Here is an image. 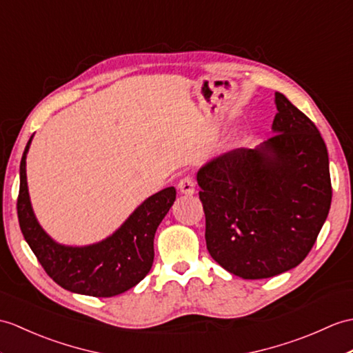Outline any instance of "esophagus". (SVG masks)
<instances>
[{
    "label": "esophagus",
    "mask_w": 353,
    "mask_h": 353,
    "mask_svg": "<svg viewBox=\"0 0 353 353\" xmlns=\"http://www.w3.org/2000/svg\"><path fill=\"white\" fill-rule=\"evenodd\" d=\"M180 192L185 195H192L195 192V180L191 176H185L183 179H180V182L177 185Z\"/></svg>",
    "instance_id": "1"
}]
</instances>
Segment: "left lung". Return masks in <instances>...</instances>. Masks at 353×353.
Masks as SVG:
<instances>
[{
	"instance_id": "1",
	"label": "left lung",
	"mask_w": 353,
	"mask_h": 353,
	"mask_svg": "<svg viewBox=\"0 0 353 353\" xmlns=\"http://www.w3.org/2000/svg\"><path fill=\"white\" fill-rule=\"evenodd\" d=\"M275 135L257 149L219 154L196 173L209 254L245 280L298 266L331 208L321 132L283 93H275Z\"/></svg>"
}]
</instances>
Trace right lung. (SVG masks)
Instances as JSON below:
<instances>
[{"instance_id": "1", "label": "right lung", "mask_w": 353, "mask_h": 353, "mask_svg": "<svg viewBox=\"0 0 353 353\" xmlns=\"http://www.w3.org/2000/svg\"><path fill=\"white\" fill-rule=\"evenodd\" d=\"M31 138L21 159L18 218L39 263L57 284L73 293L111 298L132 289L153 265L154 233L176 200L174 186L144 200L119 230L101 242L87 247L57 243L40 227L31 208L26 170Z\"/></svg>"}]
</instances>
